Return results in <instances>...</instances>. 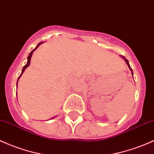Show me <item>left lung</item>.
Masks as SVG:
<instances>
[{"label":"left lung","instance_id":"obj_1","mask_svg":"<svg viewBox=\"0 0 154 154\" xmlns=\"http://www.w3.org/2000/svg\"><path fill=\"white\" fill-rule=\"evenodd\" d=\"M121 58H122L123 59H124V60H125V61H126V64H127V65H128V66H129V69H130V70L131 71V74H132V75H133V72H132V69H131V66H130V65H129V61H128V60H127V59H126V58H125V57H124V56H123V55H121Z\"/></svg>","mask_w":154,"mask_h":154}]
</instances>
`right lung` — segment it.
Listing matches in <instances>:
<instances>
[{
    "instance_id": "obj_1",
    "label": "right lung",
    "mask_w": 154,
    "mask_h": 154,
    "mask_svg": "<svg viewBox=\"0 0 154 154\" xmlns=\"http://www.w3.org/2000/svg\"><path fill=\"white\" fill-rule=\"evenodd\" d=\"M42 43H43V42H40V43H38V45H37V46L36 47V48H35V49H33V50H32V51H31V52H30V55H28V61H27V63H26V64H25V65L24 66V67H23V69H22V72H21V74H20V75L19 76V77H18V80H17V82H18V80H19V79L20 78V77H21V75H22V74H23V72H24V71L25 70V69H26V68H27V67H28V66H29V65H30V58H31V56H32V55H33V51H35V50H36V49H37V48H38V46H39V45H41V44H42ZM55 117L52 118H51V119H52V118H55Z\"/></svg>"
}]
</instances>
